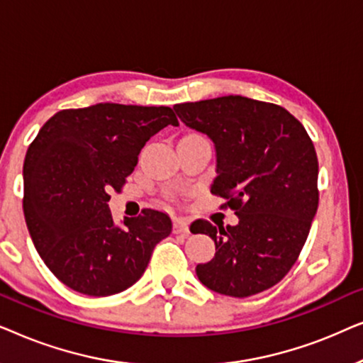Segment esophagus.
Listing matches in <instances>:
<instances>
[{
	"label": "esophagus",
	"mask_w": 363,
	"mask_h": 363,
	"mask_svg": "<svg viewBox=\"0 0 363 363\" xmlns=\"http://www.w3.org/2000/svg\"><path fill=\"white\" fill-rule=\"evenodd\" d=\"M173 233H175V235L188 236V235H190V228H188V223L183 221V220H175V221H173Z\"/></svg>",
	"instance_id": "34e87169"
}]
</instances>
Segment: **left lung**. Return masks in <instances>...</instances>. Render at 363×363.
<instances>
[{
    "instance_id": "obj_1",
    "label": "left lung",
    "mask_w": 363,
    "mask_h": 363,
    "mask_svg": "<svg viewBox=\"0 0 363 363\" xmlns=\"http://www.w3.org/2000/svg\"><path fill=\"white\" fill-rule=\"evenodd\" d=\"M186 127L215 143L211 193L226 198L236 226L191 223L216 252L196 276L208 289L231 297L255 296L276 286L299 257L317 205L319 163L314 143L297 118L276 104L242 96L177 104Z\"/></svg>"
}]
</instances>
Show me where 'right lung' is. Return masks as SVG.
Wrapping results in <instances>:
<instances>
[{
	"mask_svg": "<svg viewBox=\"0 0 363 363\" xmlns=\"http://www.w3.org/2000/svg\"><path fill=\"white\" fill-rule=\"evenodd\" d=\"M178 125L170 107L96 104L44 123L23 167V210L31 240L62 284L86 296L125 291L147 269L172 220L143 210L117 226L108 210L150 137Z\"/></svg>",
	"mask_w": 363,
	"mask_h": 363,
	"instance_id": "1",
	"label": "right lung"
}]
</instances>
